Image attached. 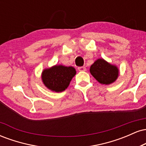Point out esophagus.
Returning <instances> with one entry per match:
<instances>
[{
	"instance_id": "esophagus-1",
	"label": "esophagus",
	"mask_w": 146,
	"mask_h": 146,
	"mask_svg": "<svg viewBox=\"0 0 146 146\" xmlns=\"http://www.w3.org/2000/svg\"><path fill=\"white\" fill-rule=\"evenodd\" d=\"M78 70L80 71H86V68L85 66H80V67H78Z\"/></svg>"
}]
</instances>
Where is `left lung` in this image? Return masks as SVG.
I'll use <instances>...</instances> for the list:
<instances>
[{"mask_svg": "<svg viewBox=\"0 0 146 146\" xmlns=\"http://www.w3.org/2000/svg\"><path fill=\"white\" fill-rule=\"evenodd\" d=\"M90 73L100 84L109 85L118 78L119 70L116 65L108 62L103 58H99L90 66Z\"/></svg>", "mask_w": 146, "mask_h": 146, "instance_id": "left-lung-1", "label": "left lung"}]
</instances>
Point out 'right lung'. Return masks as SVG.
<instances>
[{
	"instance_id": "add662e5",
	"label": "right lung",
	"mask_w": 146,
	"mask_h": 146,
	"mask_svg": "<svg viewBox=\"0 0 146 146\" xmlns=\"http://www.w3.org/2000/svg\"><path fill=\"white\" fill-rule=\"evenodd\" d=\"M76 74L73 66L56 64L50 68H44L42 72L41 79L43 84L48 89L56 93L65 90Z\"/></svg>"
}]
</instances>
